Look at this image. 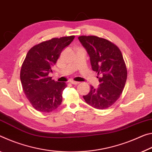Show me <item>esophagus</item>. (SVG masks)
<instances>
[{
    "mask_svg": "<svg viewBox=\"0 0 152 152\" xmlns=\"http://www.w3.org/2000/svg\"><path fill=\"white\" fill-rule=\"evenodd\" d=\"M71 83L72 84H73V85H78L79 83V82L78 81H71Z\"/></svg>",
    "mask_w": 152,
    "mask_h": 152,
    "instance_id": "esophagus-1",
    "label": "esophagus"
}]
</instances>
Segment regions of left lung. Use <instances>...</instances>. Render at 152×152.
<instances>
[{
  "instance_id": "8db88e82",
  "label": "left lung",
  "mask_w": 152,
  "mask_h": 152,
  "mask_svg": "<svg viewBox=\"0 0 152 152\" xmlns=\"http://www.w3.org/2000/svg\"><path fill=\"white\" fill-rule=\"evenodd\" d=\"M78 39L89 54L92 70L100 75L98 88L91 86L83 99L96 109L108 108L121 95L127 77L121 52L112 42L99 37L82 36Z\"/></svg>"
}]
</instances>
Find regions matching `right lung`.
<instances>
[{
	"mask_svg": "<svg viewBox=\"0 0 152 152\" xmlns=\"http://www.w3.org/2000/svg\"><path fill=\"white\" fill-rule=\"evenodd\" d=\"M74 38V36L53 38L33 46L27 53L20 79L25 94L36 110L50 113L61 104L62 94L67 86L53 80L48 74L63 50Z\"/></svg>",
	"mask_w": 152,
	"mask_h": 152,
	"instance_id": "obj_1",
	"label": "right lung"
}]
</instances>
